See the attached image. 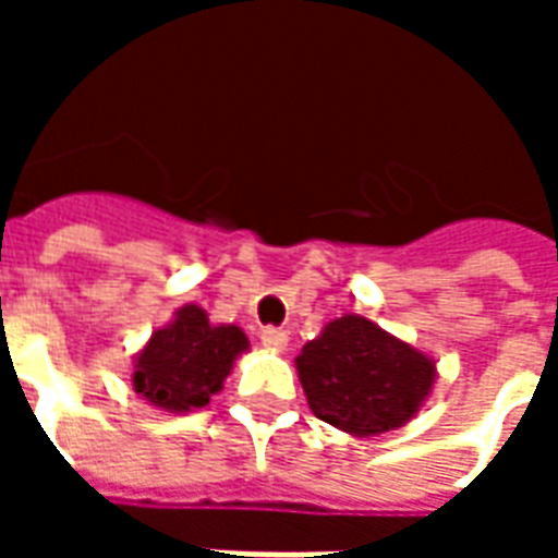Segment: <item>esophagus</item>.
<instances>
[{
    "mask_svg": "<svg viewBox=\"0 0 558 558\" xmlns=\"http://www.w3.org/2000/svg\"><path fill=\"white\" fill-rule=\"evenodd\" d=\"M287 343H290L287 331H280V328H263V347H266V350L283 352L287 350Z\"/></svg>",
    "mask_w": 558,
    "mask_h": 558,
    "instance_id": "esophagus-1",
    "label": "esophagus"
}]
</instances>
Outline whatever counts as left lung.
<instances>
[{
	"label": "left lung",
	"mask_w": 558,
	"mask_h": 558,
	"mask_svg": "<svg viewBox=\"0 0 558 558\" xmlns=\"http://www.w3.org/2000/svg\"><path fill=\"white\" fill-rule=\"evenodd\" d=\"M295 371L311 412L350 436H379L410 424L439 376L430 352L362 314L326 323L295 355Z\"/></svg>",
	"instance_id": "8db88e82"
}]
</instances>
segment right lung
Returning a JSON list of instances; mask_svg holds the SVG:
<instances>
[{
    "instance_id": "right-lung-1",
    "label": "right lung",
    "mask_w": 558,
    "mask_h": 558,
    "mask_svg": "<svg viewBox=\"0 0 558 558\" xmlns=\"http://www.w3.org/2000/svg\"><path fill=\"white\" fill-rule=\"evenodd\" d=\"M244 352H251V340L235 323H211L199 304H182L134 355L131 386L167 415L203 410Z\"/></svg>"
}]
</instances>
